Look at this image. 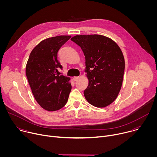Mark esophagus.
<instances>
[{
    "mask_svg": "<svg viewBox=\"0 0 157 157\" xmlns=\"http://www.w3.org/2000/svg\"><path fill=\"white\" fill-rule=\"evenodd\" d=\"M78 79H79V77H74L73 78V81H76Z\"/></svg>",
    "mask_w": 157,
    "mask_h": 157,
    "instance_id": "obj_1",
    "label": "esophagus"
}]
</instances>
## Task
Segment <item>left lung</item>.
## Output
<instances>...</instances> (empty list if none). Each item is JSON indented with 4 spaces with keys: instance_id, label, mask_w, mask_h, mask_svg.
<instances>
[{
    "instance_id": "left-lung-1",
    "label": "left lung",
    "mask_w": 157,
    "mask_h": 157,
    "mask_svg": "<svg viewBox=\"0 0 157 157\" xmlns=\"http://www.w3.org/2000/svg\"><path fill=\"white\" fill-rule=\"evenodd\" d=\"M71 40L81 47L85 56L89 80L84 91L86 99L97 107L113 103L120 92L125 70L120 47L110 38L101 35H76Z\"/></svg>"
}]
</instances>
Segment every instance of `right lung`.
Listing matches in <instances>:
<instances>
[{"instance_id":"add662e5","label":"right lung","mask_w":157,"mask_h":157,"mask_svg":"<svg viewBox=\"0 0 157 157\" xmlns=\"http://www.w3.org/2000/svg\"><path fill=\"white\" fill-rule=\"evenodd\" d=\"M71 36L60 35L40 41L33 49L26 65V75L34 98L44 110L63 107L71 90L70 78L56 75L63 67L58 53Z\"/></svg>"}]
</instances>
